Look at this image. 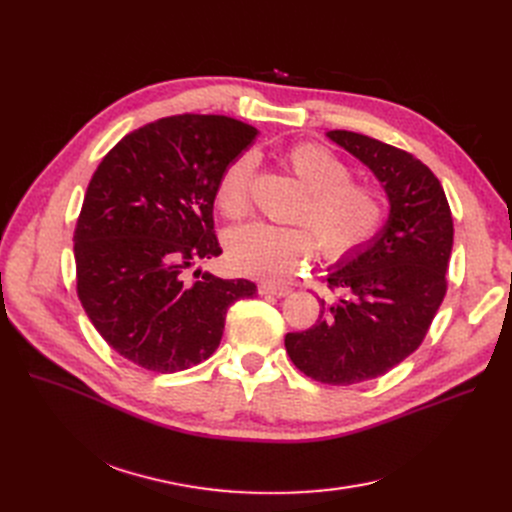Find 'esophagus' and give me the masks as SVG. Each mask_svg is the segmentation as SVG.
Instances as JSON below:
<instances>
[{"mask_svg": "<svg viewBox=\"0 0 512 512\" xmlns=\"http://www.w3.org/2000/svg\"><path fill=\"white\" fill-rule=\"evenodd\" d=\"M258 289H260V294H264V296H277V298H283V296H289V294H291V287H289V285L262 283Z\"/></svg>", "mask_w": 512, "mask_h": 512, "instance_id": "esophagus-1", "label": "esophagus"}]
</instances>
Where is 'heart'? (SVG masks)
Segmentation results:
<instances>
[{"label":"heart","mask_w":512,"mask_h":512,"mask_svg":"<svg viewBox=\"0 0 512 512\" xmlns=\"http://www.w3.org/2000/svg\"><path fill=\"white\" fill-rule=\"evenodd\" d=\"M281 160L291 177L306 189L294 212V221L302 225L250 223L233 229L227 235V254L239 273L264 279L285 277L314 254L316 243L327 258L348 256L367 243L383 223L381 189L352 179L350 164L325 145L296 143L283 152ZM254 170L256 158L246 152L233 158L218 177V206L233 221L250 212Z\"/></svg>","instance_id":"obj_1"}]
</instances>
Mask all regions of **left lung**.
Returning <instances> with one entry per match:
<instances>
[{"label": "left lung", "mask_w": 512, "mask_h": 512, "mask_svg": "<svg viewBox=\"0 0 512 512\" xmlns=\"http://www.w3.org/2000/svg\"><path fill=\"white\" fill-rule=\"evenodd\" d=\"M327 137L356 156L389 200L383 229L329 269L333 300L306 331L285 335L291 362L310 379L352 385L394 369L425 339L440 308L452 252V212L431 170L412 154L352 131Z\"/></svg>", "instance_id": "left-lung-1"}]
</instances>
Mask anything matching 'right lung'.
I'll use <instances>...</instances> for the list:
<instances>
[{
    "mask_svg": "<svg viewBox=\"0 0 512 512\" xmlns=\"http://www.w3.org/2000/svg\"><path fill=\"white\" fill-rule=\"evenodd\" d=\"M258 131L216 114L160 118L120 139L93 173L75 229L77 294L108 346L177 373L210 358L248 279L189 271L223 254L216 183Z\"/></svg>",
    "mask_w": 512,
    "mask_h": 512,
    "instance_id": "right-lung-1",
    "label": "right lung"
}]
</instances>
